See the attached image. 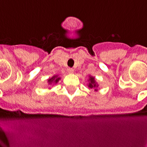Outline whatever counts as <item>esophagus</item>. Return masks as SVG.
<instances>
[{"label":"esophagus","mask_w":147,"mask_h":147,"mask_svg":"<svg viewBox=\"0 0 147 147\" xmlns=\"http://www.w3.org/2000/svg\"><path fill=\"white\" fill-rule=\"evenodd\" d=\"M67 72L69 74H72L74 72V69L72 68H68L67 69Z\"/></svg>","instance_id":"1"}]
</instances>
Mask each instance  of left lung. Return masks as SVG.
<instances>
[{
	"label": "left lung",
	"instance_id": "obj_1",
	"mask_svg": "<svg viewBox=\"0 0 147 147\" xmlns=\"http://www.w3.org/2000/svg\"><path fill=\"white\" fill-rule=\"evenodd\" d=\"M98 85L97 84L96 82L95 78L93 76H89V79H88V88L90 89L94 88V90L97 91V88H96L98 87Z\"/></svg>",
	"mask_w": 147,
	"mask_h": 147
}]
</instances>
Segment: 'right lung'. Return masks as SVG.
Instances as JSON below:
<instances>
[{
	"label": "right lung",
	"instance_id": "right-lung-1",
	"mask_svg": "<svg viewBox=\"0 0 147 147\" xmlns=\"http://www.w3.org/2000/svg\"><path fill=\"white\" fill-rule=\"evenodd\" d=\"M60 79L61 78L59 77H58V75H53L51 78H49V80H48V83H49V85L57 84Z\"/></svg>",
	"mask_w": 147,
	"mask_h": 147
}]
</instances>
